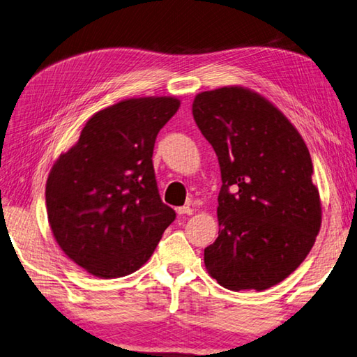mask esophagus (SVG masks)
Segmentation results:
<instances>
[{"mask_svg":"<svg viewBox=\"0 0 357 357\" xmlns=\"http://www.w3.org/2000/svg\"><path fill=\"white\" fill-rule=\"evenodd\" d=\"M177 213L180 214H186V216H190V214H192V208L191 206H178L177 208Z\"/></svg>","mask_w":357,"mask_h":357,"instance_id":"34e87169","label":"esophagus"}]
</instances>
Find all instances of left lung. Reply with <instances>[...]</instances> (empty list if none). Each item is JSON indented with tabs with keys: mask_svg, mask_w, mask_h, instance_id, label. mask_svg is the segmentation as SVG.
I'll use <instances>...</instances> for the list:
<instances>
[{
	"mask_svg": "<svg viewBox=\"0 0 357 357\" xmlns=\"http://www.w3.org/2000/svg\"><path fill=\"white\" fill-rule=\"evenodd\" d=\"M192 116L222 178L220 228L205 248L206 271L236 292L278 284L311 252L321 224L303 138L268 100L242 86L200 93Z\"/></svg>",
	"mask_w": 357,
	"mask_h": 357,
	"instance_id": "obj_1",
	"label": "left lung"
}]
</instances>
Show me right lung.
Segmentation results:
<instances>
[{
	"label": "right lung",
	"mask_w": 357,
	"mask_h": 357,
	"mask_svg": "<svg viewBox=\"0 0 357 357\" xmlns=\"http://www.w3.org/2000/svg\"><path fill=\"white\" fill-rule=\"evenodd\" d=\"M176 98L127 99L93 115L46 181L51 230L66 257L99 278L133 273L176 211L160 197L152 153Z\"/></svg>",
	"instance_id": "right-lung-1"
}]
</instances>
